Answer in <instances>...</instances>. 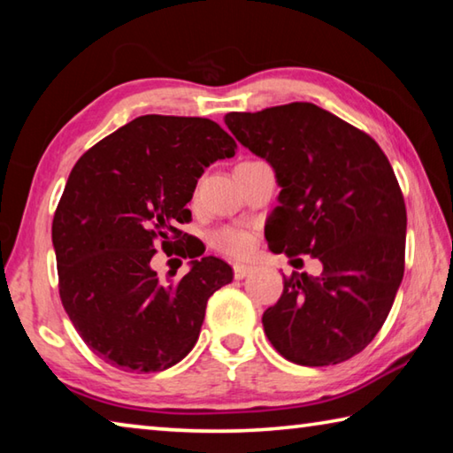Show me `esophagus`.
Returning a JSON list of instances; mask_svg holds the SVG:
<instances>
[{
	"mask_svg": "<svg viewBox=\"0 0 453 453\" xmlns=\"http://www.w3.org/2000/svg\"><path fill=\"white\" fill-rule=\"evenodd\" d=\"M254 272V267L251 265H243V264H235L234 265V278L235 280H243V278H248V275Z\"/></svg>",
	"mask_w": 453,
	"mask_h": 453,
	"instance_id": "1",
	"label": "esophagus"
}]
</instances>
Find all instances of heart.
<instances>
[{"label": "heart", "mask_w": 453, "mask_h": 453, "mask_svg": "<svg viewBox=\"0 0 453 453\" xmlns=\"http://www.w3.org/2000/svg\"><path fill=\"white\" fill-rule=\"evenodd\" d=\"M211 245L226 256L245 257L254 250V235L245 232V229L226 227L211 235Z\"/></svg>", "instance_id": "obj_1"}]
</instances>
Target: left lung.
Segmentation results:
<instances>
[{
    "mask_svg": "<svg viewBox=\"0 0 453 453\" xmlns=\"http://www.w3.org/2000/svg\"><path fill=\"white\" fill-rule=\"evenodd\" d=\"M226 126L273 167L281 188L265 232L270 250L324 265L319 275L283 278L281 297L262 318L267 340L300 365L346 362L380 332L403 278L408 216L386 153L308 102L232 111Z\"/></svg>",
    "mask_w": 453,
    "mask_h": 453,
    "instance_id": "left-lung-1",
    "label": "left lung"
}]
</instances>
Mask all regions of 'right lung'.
<instances>
[{"instance_id":"right-lung-1","label":"right lung","mask_w":453,"mask_h":453,"mask_svg":"<svg viewBox=\"0 0 453 453\" xmlns=\"http://www.w3.org/2000/svg\"><path fill=\"white\" fill-rule=\"evenodd\" d=\"M235 142L205 118L142 116L88 150L67 178L51 226L59 297L81 340L124 372H164L196 346L210 296L234 280L226 262L191 259L159 280L151 257L188 240L197 180ZM191 256L188 245L175 250ZM202 256V254H199Z\"/></svg>"}]
</instances>
